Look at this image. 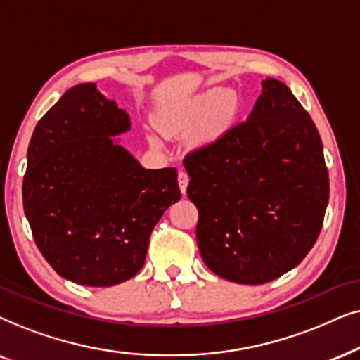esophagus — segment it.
Returning <instances> with one entry per match:
<instances>
[{
    "label": "esophagus",
    "instance_id": "1",
    "mask_svg": "<svg viewBox=\"0 0 360 360\" xmlns=\"http://www.w3.org/2000/svg\"><path fill=\"white\" fill-rule=\"evenodd\" d=\"M177 183H179V189L181 193H186V189H188V184H189V174L186 171L181 169L177 172Z\"/></svg>",
    "mask_w": 360,
    "mask_h": 360
}]
</instances>
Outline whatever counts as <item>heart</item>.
Masks as SVG:
<instances>
[{"label": "heart", "instance_id": "1", "mask_svg": "<svg viewBox=\"0 0 360 360\" xmlns=\"http://www.w3.org/2000/svg\"><path fill=\"white\" fill-rule=\"evenodd\" d=\"M237 112V100L225 89L209 90L199 97L172 110L165 118V128L169 131L186 133L198 130L202 141L219 138L227 130Z\"/></svg>", "mask_w": 360, "mask_h": 360}]
</instances>
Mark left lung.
<instances>
[{"instance_id": "8db88e82", "label": "left lung", "mask_w": 360, "mask_h": 360, "mask_svg": "<svg viewBox=\"0 0 360 360\" xmlns=\"http://www.w3.org/2000/svg\"><path fill=\"white\" fill-rule=\"evenodd\" d=\"M250 117L184 158L195 237L215 275L263 285L300 265L329 200L323 141L283 82L266 79Z\"/></svg>"}]
</instances>
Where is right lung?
Listing matches in <instances>:
<instances>
[{
  "label": "right lung",
  "instance_id": "1",
  "mask_svg": "<svg viewBox=\"0 0 360 360\" xmlns=\"http://www.w3.org/2000/svg\"><path fill=\"white\" fill-rule=\"evenodd\" d=\"M127 130V112L80 84L39 120L27 148L24 214L42 257L77 285L135 276L153 229L181 199L174 167L145 169L113 141Z\"/></svg>",
  "mask_w": 360,
  "mask_h": 360
}]
</instances>
